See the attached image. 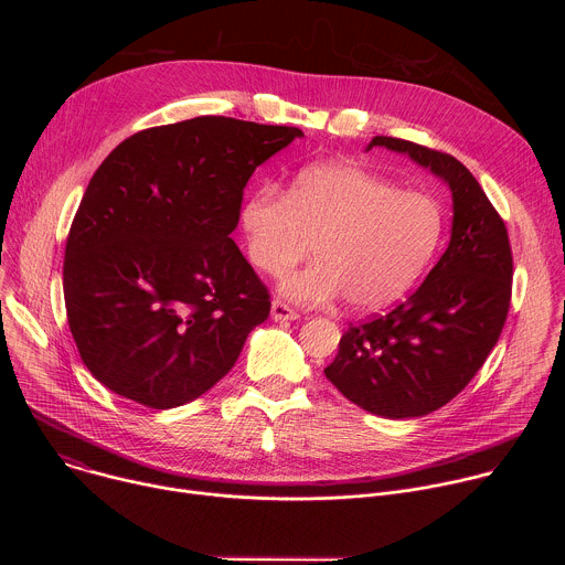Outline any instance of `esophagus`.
<instances>
[{
	"label": "esophagus",
	"instance_id": "obj_1",
	"mask_svg": "<svg viewBox=\"0 0 565 565\" xmlns=\"http://www.w3.org/2000/svg\"><path fill=\"white\" fill-rule=\"evenodd\" d=\"M270 315H273L275 321H290V319H297V317H299V312H297L292 306H288L286 301H281V299H275V301H273Z\"/></svg>",
	"mask_w": 565,
	"mask_h": 565
}]
</instances>
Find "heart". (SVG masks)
<instances>
[{
    "label": "heart",
    "mask_w": 565,
    "mask_h": 565,
    "mask_svg": "<svg viewBox=\"0 0 565 565\" xmlns=\"http://www.w3.org/2000/svg\"><path fill=\"white\" fill-rule=\"evenodd\" d=\"M248 255L259 270L279 273L312 246L317 262L279 279L301 303L342 295L351 310H377L405 297L423 277L445 232V212L423 192L353 163L301 172L288 194L255 192L241 212Z\"/></svg>",
    "instance_id": "heart-1"
}]
</instances>
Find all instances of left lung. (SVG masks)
<instances>
[{"instance_id":"left-lung-1","label":"left lung","mask_w":565,"mask_h":565,"mask_svg":"<svg viewBox=\"0 0 565 565\" xmlns=\"http://www.w3.org/2000/svg\"><path fill=\"white\" fill-rule=\"evenodd\" d=\"M373 147L407 153L449 185L451 238L414 295L342 335L324 373L369 414L418 418L456 397L497 347L512 297V250L503 218L460 160L391 136H375Z\"/></svg>"}]
</instances>
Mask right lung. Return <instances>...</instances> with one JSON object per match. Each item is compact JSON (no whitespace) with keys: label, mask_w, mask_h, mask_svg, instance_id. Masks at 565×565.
<instances>
[{"label":"right lung","mask_w":565,"mask_h":565,"mask_svg":"<svg viewBox=\"0 0 565 565\" xmlns=\"http://www.w3.org/2000/svg\"><path fill=\"white\" fill-rule=\"evenodd\" d=\"M301 136L201 116L138 131L103 160L64 250L68 329L100 384L174 409L234 366L270 295L230 234L253 172Z\"/></svg>","instance_id":"add662e5"}]
</instances>
